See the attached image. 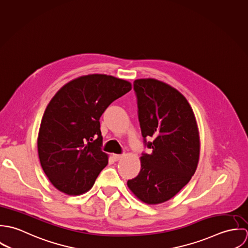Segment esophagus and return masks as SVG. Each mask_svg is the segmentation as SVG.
Here are the masks:
<instances>
[{"mask_svg": "<svg viewBox=\"0 0 248 248\" xmlns=\"http://www.w3.org/2000/svg\"><path fill=\"white\" fill-rule=\"evenodd\" d=\"M122 155H111V158H112V160L113 161H117V160H119L120 158H122Z\"/></svg>", "mask_w": 248, "mask_h": 248, "instance_id": "34e87169", "label": "esophagus"}]
</instances>
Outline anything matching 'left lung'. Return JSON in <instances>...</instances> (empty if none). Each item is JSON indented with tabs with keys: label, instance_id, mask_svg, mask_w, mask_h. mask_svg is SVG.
<instances>
[{
	"label": "left lung",
	"instance_id": "obj_1",
	"mask_svg": "<svg viewBox=\"0 0 248 248\" xmlns=\"http://www.w3.org/2000/svg\"><path fill=\"white\" fill-rule=\"evenodd\" d=\"M143 143L138 177L130 190L147 204L172 199L190 181L200 157V136L193 109L175 88L155 79L134 82Z\"/></svg>",
	"mask_w": 248,
	"mask_h": 248
}]
</instances>
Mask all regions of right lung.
I'll list each match as a JSON object with an SVG mask.
<instances>
[{
  "label": "right lung",
  "instance_id": "obj_1",
  "mask_svg": "<svg viewBox=\"0 0 248 248\" xmlns=\"http://www.w3.org/2000/svg\"><path fill=\"white\" fill-rule=\"evenodd\" d=\"M131 90L126 80L90 74L69 82L52 97L37 147L41 166L56 189L77 196L93 186L108 164L99 119L110 103Z\"/></svg>",
  "mask_w": 248,
  "mask_h": 248
}]
</instances>
